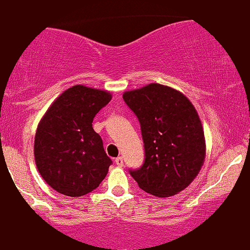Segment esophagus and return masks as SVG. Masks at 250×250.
I'll use <instances>...</instances> for the list:
<instances>
[{"instance_id":"34e87169","label":"esophagus","mask_w":250,"mask_h":250,"mask_svg":"<svg viewBox=\"0 0 250 250\" xmlns=\"http://www.w3.org/2000/svg\"><path fill=\"white\" fill-rule=\"evenodd\" d=\"M115 163H116L118 167H123V158L122 157H117V158L115 159Z\"/></svg>"}]
</instances>
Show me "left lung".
Wrapping results in <instances>:
<instances>
[{
    "instance_id": "8db88e82",
    "label": "left lung",
    "mask_w": 250,
    "mask_h": 250,
    "mask_svg": "<svg viewBox=\"0 0 250 250\" xmlns=\"http://www.w3.org/2000/svg\"><path fill=\"white\" fill-rule=\"evenodd\" d=\"M140 122L145 147L141 167L129 170L146 193L167 198L187 188L206 154L204 129L194 105L181 92L149 83L123 93Z\"/></svg>"
}]
</instances>
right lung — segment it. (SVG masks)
<instances>
[{"label": "right lung", "mask_w": 250, "mask_h": 250, "mask_svg": "<svg viewBox=\"0 0 250 250\" xmlns=\"http://www.w3.org/2000/svg\"><path fill=\"white\" fill-rule=\"evenodd\" d=\"M110 101L107 91L73 86L57 97L39 122L35 136L37 169L63 195L91 193L106 176L112 162L92 122Z\"/></svg>", "instance_id": "right-lung-1"}]
</instances>
